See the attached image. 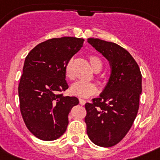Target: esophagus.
Instances as JSON below:
<instances>
[{"label": "esophagus", "mask_w": 160, "mask_h": 160, "mask_svg": "<svg viewBox=\"0 0 160 160\" xmlns=\"http://www.w3.org/2000/svg\"><path fill=\"white\" fill-rule=\"evenodd\" d=\"M79 102H80L81 105H85V103L87 102V101L85 99H83V98H79Z\"/></svg>", "instance_id": "esophagus-1"}]
</instances>
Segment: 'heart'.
Here are the masks:
<instances>
[{"instance_id": "heart-1", "label": "heart", "mask_w": 160, "mask_h": 160, "mask_svg": "<svg viewBox=\"0 0 160 160\" xmlns=\"http://www.w3.org/2000/svg\"><path fill=\"white\" fill-rule=\"evenodd\" d=\"M91 66L95 71H99L102 67V62L101 59L95 55H90L89 57ZM65 73L68 78L72 79L73 78V70H72V60H69L65 66ZM98 88L95 83L92 82L78 81L73 83L70 87V92L73 95L79 97L87 98L97 92Z\"/></svg>"}]
</instances>
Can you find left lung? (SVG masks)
<instances>
[{
  "label": "left lung",
  "mask_w": 160,
  "mask_h": 160,
  "mask_svg": "<svg viewBox=\"0 0 160 160\" xmlns=\"http://www.w3.org/2000/svg\"><path fill=\"white\" fill-rule=\"evenodd\" d=\"M87 42L109 61L111 73L99 97L85 104L87 133L94 144L110 148L125 137L136 118L142 74L124 48L98 38H88Z\"/></svg>",
  "instance_id": "8db88e82"
}]
</instances>
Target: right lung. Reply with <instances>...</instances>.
I'll use <instances>...</instances> for the list:
<instances>
[{
	"instance_id": "add662e5",
	"label": "right lung",
	"mask_w": 160,
	"mask_h": 160,
	"mask_svg": "<svg viewBox=\"0 0 160 160\" xmlns=\"http://www.w3.org/2000/svg\"><path fill=\"white\" fill-rule=\"evenodd\" d=\"M84 39L63 37L38 44L26 56L18 87L20 110L32 135L45 141L65 133L78 98L63 96L68 89L65 66L82 47Z\"/></svg>"
}]
</instances>
